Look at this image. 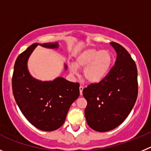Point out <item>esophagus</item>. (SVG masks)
<instances>
[{
	"label": "esophagus",
	"mask_w": 151,
	"mask_h": 151,
	"mask_svg": "<svg viewBox=\"0 0 151 151\" xmlns=\"http://www.w3.org/2000/svg\"><path fill=\"white\" fill-rule=\"evenodd\" d=\"M83 90H84V87H82V86H80L79 87V91H80V96H82V91Z\"/></svg>",
	"instance_id": "34e87169"
}]
</instances>
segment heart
<instances>
[{"instance_id":"1","label":"heart","mask_w":151,"mask_h":151,"mask_svg":"<svg viewBox=\"0 0 151 151\" xmlns=\"http://www.w3.org/2000/svg\"><path fill=\"white\" fill-rule=\"evenodd\" d=\"M113 62V55L109 50L88 48L83 50L76 58L75 64L78 68H84L83 77L90 84H98L108 76ZM73 73H76V67H70Z\"/></svg>"}]
</instances>
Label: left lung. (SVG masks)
Returning <instances> with one entry per match:
<instances>
[{"mask_svg": "<svg viewBox=\"0 0 151 151\" xmlns=\"http://www.w3.org/2000/svg\"><path fill=\"white\" fill-rule=\"evenodd\" d=\"M110 45L117 54L115 65L105 79L83 90L87 101L86 120L99 132L110 131L120 125L133 109L138 95L136 63L122 46L115 42Z\"/></svg>", "mask_w": 151, "mask_h": 151, "instance_id": "8db88e82", "label": "left lung"}]
</instances>
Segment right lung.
Listing matches in <instances>:
<instances>
[{
  "label": "right lung",
  "instance_id": "1",
  "mask_svg": "<svg viewBox=\"0 0 151 151\" xmlns=\"http://www.w3.org/2000/svg\"><path fill=\"white\" fill-rule=\"evenodd\" d=\"M38 45L58 49V42L32 44L15 61L12 76V92L15 101L26 119L44 131L57 130L65 121L71 104L79 96V84L62 77L42 81L32 76L27 61ZM64 69L67 66L64 64Z\"/></svg>",
  "mask_w": 151,
  "mask_h": 151
}]
</instances>
